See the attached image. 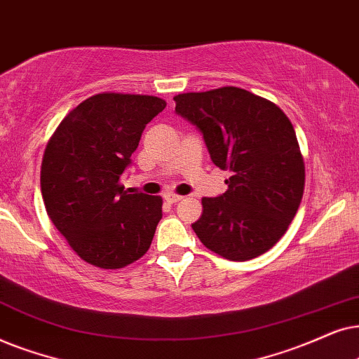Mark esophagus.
Listing matches in <instances>:
<instances>
[{
  "instance_id": "obj_1",
  "label": "esophagus",
  "mask_w": 359,
  "mask_h": 359,
  "mask_svg": "<svg viewBox=\"0 0 359 359\" xmlns=\"http://www.w3.org/2000/svg\"><path fill=\"white\" fill-rule=\"evenodd\" d=\"M164 200H165V202H169V203H177V202H179V200H182V197H180V195H177V194L167 192L164 195Z\"/></svg>"
}]
</instances>
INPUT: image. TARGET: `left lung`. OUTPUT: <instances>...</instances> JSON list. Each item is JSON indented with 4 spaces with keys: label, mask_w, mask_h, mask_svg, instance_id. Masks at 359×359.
<instances>
[{
    "label": "left lung",
    "mask_w": 359,
    "mask_h": 359,
    "mask_svg": "<svg viewBox=\"0 0 359 359\" xmlns=\"http://www.w3.org/2000/svg\"><path fill=\"white\" fill-rule=\"evenodd\" d=\"M175 111L203 135L213 164L229 170L228 190L202 198L198 240L229 261L269 251L297 213L305 165L290 119L277 104L238 87L174 97Z\"/></svg>",
    "instance_id": "8db88e82"
}]
</instances>
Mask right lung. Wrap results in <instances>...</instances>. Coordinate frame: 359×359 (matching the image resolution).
Returning a JSON list of instances; mask_svg holds the SVG:
<instances>
[{
	"label": "right lung",
	"instance_id": "add662e5",
	"mask_svg": "<svg viewBox=\"0 0 359 359\" xmlns=\"http://www.w3.org/2000/svg\"><path fill=\"white\" fill-rule=\"evenodd\" d=\"M164 108V100L151 95H93L47 142L41 165L47 215L88 264L121 269L149 250L162 198L128 194L121 175L146 124Z\"/></svg>",
	"mask_w": 359,
	"mask_h": 359
}]
</instances>
